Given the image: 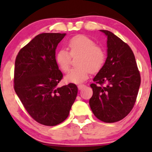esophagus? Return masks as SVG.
Masks as SVG:
<instances>
[{"instance_id": "obj_1", "label": "esophagus", "mask_w": 152, "mask_h": 152, "mask_svg": "<svg viewBox=\"0 0 152 152\" xmlns=\"http://www.w3.org/2000/svg\"><path fill=\"white\" fill-rule=\"evenodd\" d=\"M84 86H85L84 84H78V89H79V90L82 89V88H83Z\"/></svg>"}]
</instances>
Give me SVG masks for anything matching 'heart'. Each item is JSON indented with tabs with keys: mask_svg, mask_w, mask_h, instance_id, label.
I'll return each mask as SVG.
<instances>
[{
	"mask_svg": "<svg viewBox=\"0 0 152 152\" xmlns=\"http://www.w3.org/2000/svg\"><path fill=\"white\" fill-rule=\"evenodd\" d=\"M69 53L66 49L59 50L56 56L57 64L63 72H67L71 65V56L78 57V67L69 71L66 76V81L81 83L88 78L90 73L99 72L106 61V53L91 38L84 35H77L68 42Z\"/></svg>",
	"mask_w": 152,
	"mask_h": 152,
	"instance_id": "b5f03b06",
	"label": "heart"
}]
</instances>
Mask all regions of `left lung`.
Instances as JSON below:
<instances>
[{
    "label": "left lung",
    "mask_w": 152,
    "mask_h": 152,
    "mask_svg": "<svg viewBox=\"0 0 152 152\" xmlns=\"http://www.w3.org/2000/svg\"><path fill=\"white\" fill-rule=\"evenodd\" d=\"M107 58L90 86L91 111L106 123L123 119L133 109L141 83V76L134 54L127 43L109 31Z\"/></svg>",
    "instance_id": "1"
}]
</instances>
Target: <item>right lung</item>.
Instances as JSON below:
<instances>
[{
    "label": "right lung",
    "instance_id": "1",
    "mask_svg": "<svg viewBox=\"0 0 152 152\" xmlns=\"http://www.w3.org/2000/svg\"><path fill=\"white\" fill-rule=\"evenodd\" d=\"M66 34L38 35L15 58L14 90L28 114L45 126H56L69 116L78 93L76 84L57 86L63 78L56 49Z\"/></svg>",
    "mask_w": 152,
    "mask_h": 152
}]
</instances>
